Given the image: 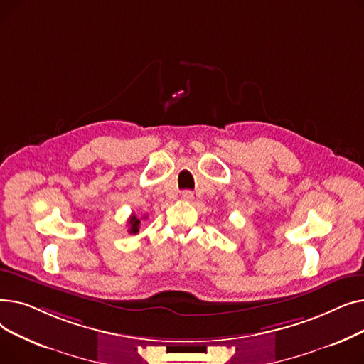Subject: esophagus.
<instances>
[{"label": "esophagus", "instance_id": "obj_1", "mask_svg": "<svg viewBox=\"0 0 364 364\" xmlns=\"http://www.w3.org/2000/svg\"><path fill=\"white\" fill-rule=\"evenodd\" d=\"M181 198L184 200H193L195 195H193V192H190V190H184V192H181Z\"/></svg>", "mask_w": 364, "mask_h": 364}]
</instances>
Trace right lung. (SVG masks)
I'll return each mask as SVG.
<instances>
[{
  "instance_id": "right-lung-1",
  "label": "right lung",
  "mask_w": 364,
  "mask_h": 364,
  "mask_svg": "<svg viewBox=\"0 0 364 364\" xmlns=\"http://www.w3.org/2000/svg\"><path fill=\"white\" fill-rule=\"evenodd\" d=\"M128 233L129 235H137L139 233V227H140V220L137 218L136 214H132L129 218H128Z\"/></svg>"
}]
</instances>
